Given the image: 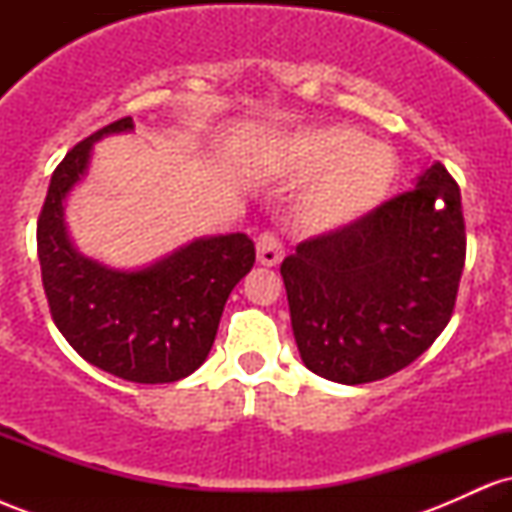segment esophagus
<instances>
[{
    "instance_id": "1",
    "label": "esophagus",
    "mask_w": 512,
    "mask_h": 512,
    "mask_svg": "<svg viewBox=\"0 0 512 512\" xmlns=\"http://www.w3.org/2000/svg\"><path fill=\"white\" fill-rule=\"evenodd\" d=\"M281 257H284V248H281V240L274 236V233H262L260 238H257V260L264 267H276V264L281 262Z\"/></svg>"
}]
</instances>
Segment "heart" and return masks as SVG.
<instances>
[{
    "instance_id": "heart-1",
    "label": "heart",
    "mask_w": 512,
    "mask_h": 512,
    "mask_svg": "<svg viewBox=\"0 0 512 512\" xmlns=\"http://www.w3.org/2000/svg\"><path fill=\"white\" fill-rule=\"evenodd\" d=\"M293 178H313L298 202V219L310 231H337L383 202L395 180V154L354 127L308 129L284 144Z\"/></svg>"
}]
</instances>
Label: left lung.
Wrapping results in <instances>:
<instances>
[{
	"mask_svg": "<svg viewBox=\"0 0 512 512\" xmlns=\"http://www.w3.org/2000/svg\"><path fill=\"white\" fill-rule=\"evenodd\" d=\"M464 255L460 187L443 163L416 190L298 243L281 276L305 368L342 385L407 368L450 322Z\"/></svg>",
	"mask_w": 512,
	"mask_h": 512,
	"instance_id": "left-lung-1",
	"label": "left lung"
}]
</instances>
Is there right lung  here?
<instances>
[{
	"label": "right lung",
	"mask_w": 512,
	"mask_h": 512,
	"mask_svg": "<svg viewBox=\"0 0 512 512\" xmlns=\"http://www.w3.org/2000/svg\"><path fill=\"white\" fill-rule=\"evenodd\" d=\"M132 129V117L110 122L55 168L38 219L40 274L57 330L84 361L129 383H175L207 361L223 305L255 264V243L245 233L199 238L137 272L79 255L64 199L86 175L93 144Z\"/></svg>",
	"instance_id": "obj_1"
}]
</instances>
